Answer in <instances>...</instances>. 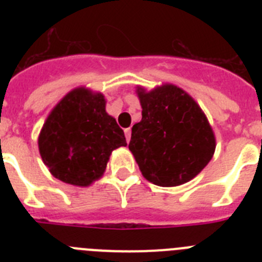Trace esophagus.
I'll return each mask as SVG.
<instances>
[{
  "mask_svg": "<svg viewBox=\"0 0 262 262\" xmlns=\"http://www.w3.org/2000/svg\"><path fill=\"white\" fill-rule=\"evenodd\" d=\"M124 134H126L127 143H128L129 139H131V128H126V129H124Z\"/></svg>",
  "mask_w": 262,
  "mask_h": 262,
  "instance_id": "obj_1",
  "label": "esophagus"
}]
</instances>
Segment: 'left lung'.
I'll return each instance as SVG.
<instances>
[{
    "instance_id": "8db88e82",
    "label": "left lung",
    "mask_w": 262,
    "mask_h": 262,
    "mask_svg": "<svg viewBox=\"0 0 262 262\" xmlns=\"http://www.w3.org/2000/svg\"><path fill=\"white\" fill-rule=\"evenodd\" d=\"M142 120L133 126L128 148L145 180L178 186L200 174L215 152V135L200 105L181 88L164 84L136 89Z\"/></svg>"
}]
</instances>
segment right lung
I'll return each mask as SVG.
<instances>
[{
    "mask_svg": "<svg viewBox=\"0 0 262 262\" xmlns=\"http://www.w3.org/2000/svg\"><path fill=\"white\" fill-rule=\"evenodd\" d=\"M105 107L103 94L77 88L52 108L38 145L53 177L75 186H89L102 177L111 152L126 147L123 129Z\"/></svg>",
    "mask_w": 262,
    "mask_h": 262,
    "instance_id": "1",
    "label": "right lung"
}]
</instances>
